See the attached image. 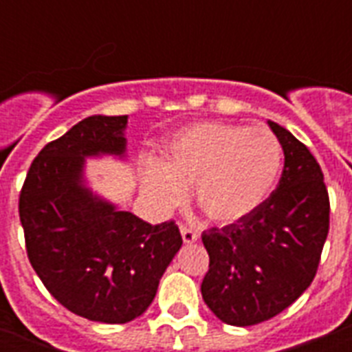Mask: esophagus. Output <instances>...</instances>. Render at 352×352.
Returning <instances> with one entry per match:
<instances>
[{
	"label": "esophagus",
	"instance_id": "obj_1",
	"mask_svg": "<svg viewBox=\"0 0 352 352\" xmlns=\"http://www.w3.org/2000/svg\"><path fill=\"white\" fill-rule=\"evenodd\" d=\"M179 231H182V238L185 243H195V241L199 239V231L197 229H194V227L182 226L179 227Z\"/></svg>",
	"mask_w": 352,
	"mask_h": 352
}]
</instances>
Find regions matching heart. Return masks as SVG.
Here are the masks:
<instances>
[{"instance_id": "b5f03b06", "label": "heart", "mask_w": 352, "mask_h": 352, "mask_svg": "<svg viewBox=\"0 0 352 352\" xmlns=\"http://www.w3.org/2000/svg\"><path fill=\"white\" fill-rule=\"evenodd\" d=\"M282 170V146L264 126L203 121L169 141L164 162H149L144 194L157 210L169 211L194 199L217 223L243 220L268 199Z\"/></svg>"}]
</instances>
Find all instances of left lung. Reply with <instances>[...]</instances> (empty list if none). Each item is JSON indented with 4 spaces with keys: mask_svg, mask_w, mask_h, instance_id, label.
I'll return each mask as SVG.
<instances>
[{
    "mask_svg": "<svg viewBox=\"0 0 352 352\" xmlns=\"http://www.w3.org/2000/svg\"><path fill=\"white\" fill-rule=\"evenodd\" d=\"M268 125L285 157L278 186L243 220L203 232V300L231 326L259 324L294 303L312 284L329 229L321 167L289 130Z\"/></svg>",
    "mask_w": 352,
    "mask_h": 352,
    "instance_id": "obj_1",
    "label": "left lung"
}]
</instances>
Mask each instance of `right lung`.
<instances>
[{
  "instance_id": "right-lung-1",
  "label": "right lung",
  "mask_w": 352,
  "mask_h": 352,
  "mask_svg": "<svg viewBox=\"0 0 352 352\" xmlns=\"http://www.w3.org/2000/svg\"><path fill=\"white\" fill-rule=\"evenodd\" d=\"M129 116H89L33 160L19 197L31 266L65 309L105 324L144 314L182 248L178 226L118 210L84 179L86 158L126 153Z\"/></svg>"
}]
</instances>
